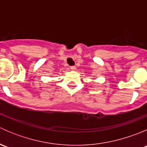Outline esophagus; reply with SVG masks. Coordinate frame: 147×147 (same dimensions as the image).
<instances>
[{
	"label": "esophagus",
	"mask_w": 147,
	"mask_h": 147,
	"mask_svg": "<svg viewBox=\"0 0 147 147\" xmlns=\"http://www.w3.org/2000/svg\"><path fill=\"white\" fill-rule=\"evenodd\" d=\"M70 69H71V70L74 71V70H75V69H76V67H75V66H72V67H70Z\"/></svg>",
	"instance_id": "obj_1"
}]
</instances>
